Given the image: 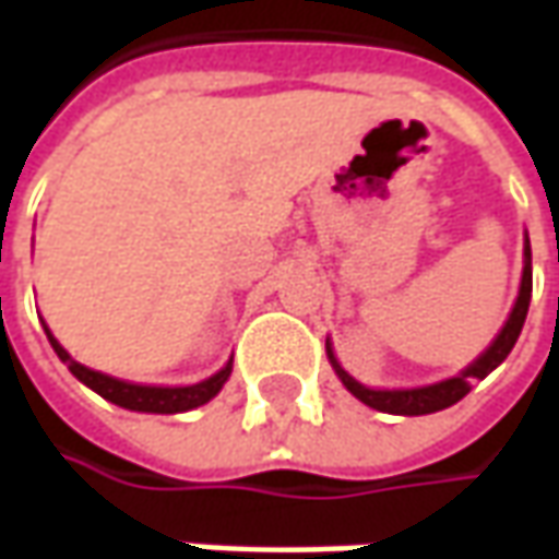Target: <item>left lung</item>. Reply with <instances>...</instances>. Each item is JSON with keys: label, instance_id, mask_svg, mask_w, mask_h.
Returning a JSON list of instances; mask_svg holds the SVG:
<instances>
[{"label": "left lung", "instance_id": "left-lung-1", "mask_svg": "<svg viewBox=\"0 0 559 559\" xmlns=\"http://www.w3.org/2000/svg\"><path fill=\"white\" fill-rule=\"evenodd\" d=\"M530 299H533V250H530V238L523 241V278H520V294L514 309L508 314L504 328L499 330V336L492 340L487 352L480 358L468 364L465 370L453 379H443V382H435V385H423V389H367L360 385L358 379L345 373L340 367V360L333 358V348H330L328 340V358L333 364L336 376L343 379V385L358 401H364L367 407L379 409V413H394V416H425V413H438V409H447L459 404L465 394L474 385V379H484L489 376L499 364H502L511 348L518 343L520 330H523V321H526V311H530Z\"/></svg>", "mask_w": 559, "mask_h": 559}]
</instances>
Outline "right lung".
I'll list each match as a JSON object with an SVG mask.
<instances>
[{
	"label": "right lung",
	"mask_w": 559,
	"mask_h": 559,
	"mask_svg": "<svg viewBox=\"0 0 559 559\" xmlns=\"http://www.w3.org/2000/svg\"><path fill=\"white\" fill-rule=\"evenodd\" d=\"M45 333H48V343H51V348L57 352V358L70 367V373L75 376L79 382H85L91 391H97V394L106 397L109 404H116V407L124 409H136V413H186V409L201 407V404H207L211 397L219 394V389L226 385V379H229L231 373L229 360L219 373H214L211 379H204V382H195V385H180V389L136 385V382H124V379H116V376L97 373V370H91L85 364L72 360L70 352L51 336V330L45 328Z\"/></svg>",
	"instance_id": "obj_1"
}]
</instances>
